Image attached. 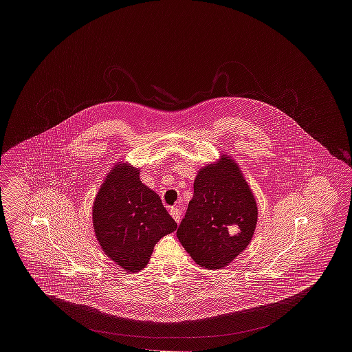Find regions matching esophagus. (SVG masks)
I'll list each match as a JSON object with an SVG mask.
<instances>
[{"mask_svg": "<svg viewBox=\"0 0 352 352\" xmlns=\"http://www.w3.org/2000/svg\"><path fill=\"white\" fill-rule=\"evenodd\" d=\"M168 211H170V215L174 218V220H175L177 223H179V221H181V218H182V212H181V210H179L177 206L171 207Z\"/></svg>", "mask_w": 352, "mask_h": 352, "instance_id": "1", "label": "esophagus"}]
</instances>
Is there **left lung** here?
<instances>
[{
  "mask_svg": "<svg viewBox=\"0 0 352 352\" xmlns=\"http://www.w3.org/2000/svg\"><path fill=\"white\" fill-rule=\"evenodd\" d=\"M257 206L240 168L230 157L201 168L177 236L201 268L228 265L251 241Z\"/></svg>",
  "mask_w": 352,
  "mask_h": 352,
  "instance_id": "left-lung-1",
  "label": "left lung"
}]
</instances>
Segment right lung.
Here are the masks:
<instances>
[{
  "label": "right lung",
  "instance_id": "obj_1",
  "mask_svg": "<svg viewBox=\"0 0 352 352\" xmlns=\"http://www.w3.org/2000/svg\"><path fill=\"white\" fill-rule=\"evenodd\" d=\"M138 170L109 173L94 203V228L102 251L128 272L145 268L154 245L177 230L160 197L140 181Z\"/></svg>",
  "mask_w": 352,
  "mask_h": 352
}]
</instances>
